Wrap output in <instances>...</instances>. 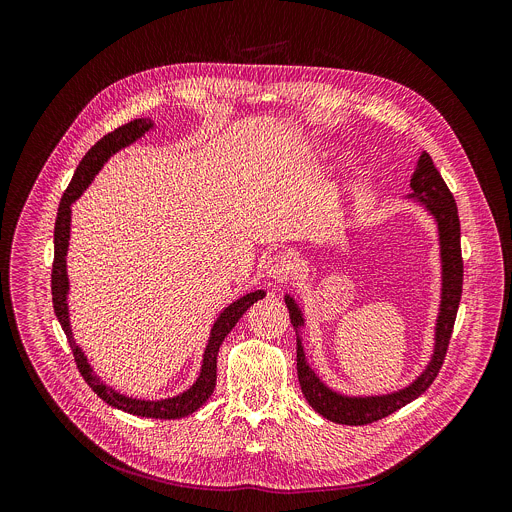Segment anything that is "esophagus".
<instances>
[{
  "mask_svg": "<svg viewBox=\"0 0 512 512\" xmlns=\"http://www.w3.org/2000/svg\"><path fill=\"white\" fill-rule=\"evenodd\" d=\"M263 269H265L267 277H271L275 281H285L291 275V261L285 255H271L265 261Z\"/></svg>",
  "mask_w": 512,
  "mask_h": 512,
  "instance_id": "34e87169",
  "label": "esophagus"
}]
</instances>
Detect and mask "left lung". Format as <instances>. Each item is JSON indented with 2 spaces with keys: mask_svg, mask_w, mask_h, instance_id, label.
<instances>
[{
  "mask_svg": "<svg viewBox=\"0 0 512 512\" xmlns=\"http://www.w3.org/2000/svg\"><path fill=\"white\" fill-rule=\"evenodd\" d=\"M411 190L407 198L421 204L437 225V239H440V261H442V300H440V312H437L435 320V344L433 354L427 362L423 373L409 383L407 387L387 393V395H342L334 389H330L312 369L306 360L300 328H304L306 320L298 306V302L285 296V306L289 310L291 326L298 336V379L302 393L306 401L312 405L314 411H318L322 417L342 423V425H367L373 421H379L397 409L405 407L413 399H417L421 393L427 391V387L433 383V379L440 373L448 344L452 338L460 298H462V279H464V263H462V249H460V218H458V206L456 200L446 186L442 174L433 166L429 154H421L419 162L415 166V172L411 176Z\"/></svg>",
  "mask_w": 512,
  "mask_h": 512,
  "instance_id": "left-lung-1",
  "label": "left lung"
}]
</instances>
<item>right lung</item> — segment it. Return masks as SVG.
I'll list each match as a JSON object with an SVG mask.
<instances>
[{"label": "right lung", "instance_id": "add662e5", "mask_svg": "<svg viewBox=\"0 0 512 512\" xmlns=\"http://www.w3.org/2000/svg\"><path fill=\"white\" fill-rule=\"evenodd\" d=\"M150 129H154V121L152 119H133L121 127H117L115 131L107 133L105 137H101L93 148L87 152V156L81 160L75 176H72L68 188L62 194L60 206H58V214H56V225H54V263H52V304H54V314L66 334V340L70 344L72 354H75V362L77 369L83 375V379L87 381V385L111 407L121 409L125 413L131 415H139V417H152V419H180L186 417L190 413H194L196 409H200L206 399L212 395L214 385H216V356H218V348H221L225 336L235 328V324L241 320V316L257 302L265 298L263 289H255L245 294L243 298L235 300L233 304H229L218 318L214 320L212 328H210V338L208 344L204 348V358H202V367H200V375L196 379V383L186 389L184 393L176 395V397H168V399H158V401H145V399H133L127 395L117 393L115 389H111L109 385H105L91 369V364L85 356V352L77 346L75 338H72V330H70V320H68V304H66V296H68V275H66V253H68V241H70V206L75 200L81 198V194L89 188V184L93 182V178L97 176V172L103 168V164L117 154L119 150L127 148L133 141H137L139 137H143Z\"/></svg>", "mask_w": 512, "mask_h": 512}]
</instances>
